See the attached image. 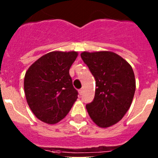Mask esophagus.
<instances>
[{
    "instance_id": "obj_1",
    "label": "esophagus",
    "mask_w": 158,
    "mask_h": 158,
    "mask_svg": "<svg viewBox=\"0 0 158 158\" xmlns=\"http://www.w3.org/2000/svg\"><path fill=\"white\" fill-rule=\"evenodd\" d=\"M82 93H83V90H82V89H79V90H78V93H79L80 96H81Z\"/></svg>"
}]
</instances>
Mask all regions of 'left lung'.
Masks as SVG:
<instances>
[{
    "instance_id": "obj_1",
    "label": "left lung",
    "mask_w": 158,
    "mask_h": 158,
    "mask_svg": "<svg viewBox=\"0 0 158 158\" xmlns=\"http://www.w3.org/2000/svg\"><path fill=\"white\" fill-rule=\"evenodd\" d=\"M96 79L93 102L86 105L90 118L98 127L107 128L121 120L135 95V77L131 65L111 51L81 54Z\"/></svg>"
}]
</instances>
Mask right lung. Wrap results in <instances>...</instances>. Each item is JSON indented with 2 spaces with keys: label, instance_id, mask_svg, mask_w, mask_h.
<instances>
[{
  "label": "right lung",
  "instance_id": "right-lung-1",
  "mask_svg": "<svg viewBox=\"0 0 158 158\" xmlns=\"http://www.w3.org/2000/svg\"><path fill=\"white\" fill-rule=\"evenodd\" d=\"M78 53L52 51L32 64L25 73L27 104L40 120L55 124L65 118L77 99L69 69Z\"/></svg>",
  "mask_w": 158,
  "mask_h": 158
}]
</instances>
